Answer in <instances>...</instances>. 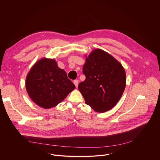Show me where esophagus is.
<instances>
[{
	"instance_id": "1",
	"label": "esophagus",
	"mask_w": 160,
	"mask_h": 160,
	"mask_svg": "<svg viewBox=\"0 0 160 160\" xmlns=\"http://www.w3.org/2000/svg\"><path fill=\"white\" fill-rule=\"evenodd\" d=\"M74 84H75L76 87L77 88V86H78V81L77 80H74Z\"/></svg>"
}]
</instances>
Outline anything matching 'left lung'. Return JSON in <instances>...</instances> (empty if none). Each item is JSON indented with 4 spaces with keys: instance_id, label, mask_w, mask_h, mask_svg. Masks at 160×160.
I'll use <instances>...</instances> for the list:
<instances>
[{
    "instance_id": "left-lung-1",
    "label": "left lung",
    "mask_w": 160,
    "mask_h": 160,
    "mask_svg": "<svg viewBox=\"0 0 160 160\" xmlns=\"http://www.w3.org/2000/svg\"><path fill=\"white\" fill-rule=\"evenodd\" d=\"M83 73L86 79L78 88L86 104L99 113L115 106L126 86V74L121 63L110 54L95 49L86 58Z\"/></svg>"
}]
</instances>
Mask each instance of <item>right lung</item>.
I'll list each match as a JSON object with an SVG mask.
<instances>
[{"instance_id": "obj_1", "label": "right lung", "mask_w": 160, "mask_h": 160, "mask_svg": "<svg viewBox=\"0 0 160 160\" xmlns=\"http://www.w3.org/2000/svg\"><path fill=\"white\" fill-rule=\"evenodd\" d=\"M76 86L54 59L43 58L32 67L26 79L31 99L44 108L56 106Z\"/></svg>"}]
</instances>
